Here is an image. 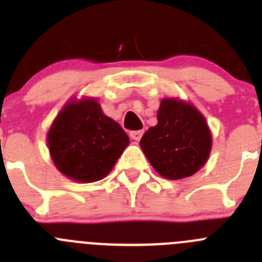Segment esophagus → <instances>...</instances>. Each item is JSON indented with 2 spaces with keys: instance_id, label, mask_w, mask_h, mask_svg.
Masks as SVG:
<instances>
[{
  "instance_id": "obj_1",
  "label": "esophagus",
  "mask_w": 262,
  "mask_h": 262,
  "mask_svg": "<svg viewBox=\"0 0 262 262\" xmlns=\"http://www.w3.org/2000/svg\"><path fill=\"white\" fill-rule=\"evenodd\" d=\"M143 136V130H133L130 132V138L134 141H140L141 137Z\"/></svg>"
}]
</instances>
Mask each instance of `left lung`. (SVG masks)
I'll list each match as a JSON object with an SVG mask.
<instances>
[{
  "mask_svg": "<svg viewBox=\"0 0 262 262\" xmlns=\"http://www.w3.org/2000/svg\"><path fill=\"white\" fill-rule=\"evenodd\" d=\"M155 171L169 180L194 175L206 163L211 134L205 117L193 105L179 99H163L158 124L140 141Z\"/></svg>",
  "mask_w": 262,
  "mask_h": 262,
  "instance_id": "1",
  "label": "left lung"
}]
</instances>
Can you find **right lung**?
<instances>
[{"instance_id":"right-lung-1","label":"right lung","mask_w":262,"mask_h":262,"mask_svg":"<svg viewBox=\"0 0 262 262\" xmlns=\"http://www.w3.org/2000/svg\"><path fill=\"white\" fill-rule=\"evenodd\" d=\"M128 145V134L103 114L95 99L65 105L48 132L53 163L61 173L79 183L105 178Z\"/></svg>"}]
</instances>
